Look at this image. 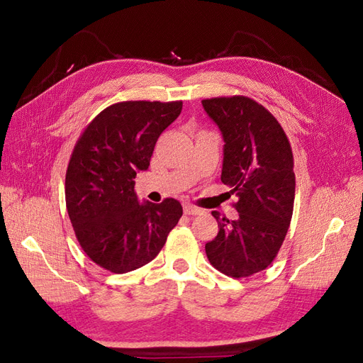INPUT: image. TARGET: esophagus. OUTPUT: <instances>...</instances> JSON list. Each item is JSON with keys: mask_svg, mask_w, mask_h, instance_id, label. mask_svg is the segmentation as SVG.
<instances>
[{"mask_svg": "<svg viewBox=\"0 0 363 363\" xmlns=\"http://www.w3.org/2000/svg\"><path fill=\"white\" fill-rule=\"evenodd\" d=\"M183 212H184V215H189V216L201 213L200 208H196V207H194V206H191V204H184V206H183Z\"/></svg>", "mask_w": 363, "mask_h": 363, "instance_id": "esophagus-1", "label": "esophagus"}]
</instances>
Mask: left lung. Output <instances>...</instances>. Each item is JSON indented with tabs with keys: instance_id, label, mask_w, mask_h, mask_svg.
Wrapping results in <instances>:
<instances>
[{
	"instance_id": "obj_1",
	"label": "left lung",
	"mask_w": 363,
	"mask_h": 363,
	"mask_svg": "<svg viewBox=\"0 0 363 363\" xmlns=\"http://www.w3.org/2000/svg\"><path fill=\"white\" fill-rule=\"evenodd\" d=\"M201 104L223 135L221 182L238 196L235 219L212 212L219 232L206 255L225 276L248 277L271 265L286 238L295 196L292 150L277 119L251 98Z\"/></svg>"
}]
</instances>
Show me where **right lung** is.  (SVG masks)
<instances>
[{"instance_id":"right-lung-1","label":"right lung","mask_w":363,"mask_h":363,"mask_svg":"<svg viewBox=\"0 0 363 363\" xmlns=\"http://www.w3.org/2000/svg\"><path fill=\"white\" fill-rule=\"evenodd\" d=\"M182 107V101L108 106L72 151L65 180L68 215L83 251L107 271L147 265L183 215L177 200L140 203L135 194L136 174L148 169L159 136Z\"/></svg>"}]
</instances>
